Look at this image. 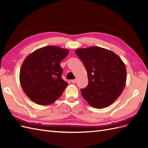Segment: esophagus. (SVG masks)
<instances>
[{"mask_svg": "<svg viewBox=\"0 0 148 148\" xmlns=\"http://www.w3.org/2000/svg\"><path fill=\"white\" fill-rule=\"evenodd\" d=\"M71 82L72 83H77V79H71Z\"/></svg>", "mask_w": 148, "mask_h": 148, "instance_id": "1", "label": "esophagus"}]
</instances>
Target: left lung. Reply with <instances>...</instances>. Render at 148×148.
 <instances>
[{
  "mask_svg": "<svg viewBox=\"0 0 148 148\" xmlns=\"http://www.w3.org/2000/svg\"><path fill=\"white\" fill-rule=\"evenodd\" d=\"M75 52L88 73V86L81 89L83 98L94 108L109 106L122 94L126 84L124 62L112 51L97 46L77 49Z\"/></svg>",
  "mask_w": 148,
  "mask_h": 148,
  "instance_id": "obj_1",
  "label": "left lung"
}]
</instances>
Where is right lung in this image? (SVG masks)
Here are the masks:
<instances>
[{
	"label": "right lung",
	"instance_id": "right-lung-1",
	"mask_svg": "<svg viewBox=\"0 0 148 148\" xmlns=\"http://www.w3.org/2000/svg\"><path fill=\"white\" fill-rule=\"evenodd\" d=\"M69 51L54 46L43 47L25 58L20 71V82L29 99L42 106L55 102L68 85L62 79L60 62Z\"/></svg>",
	"mask_w": 148,
	"mask_h": 148
}]
</instances>
